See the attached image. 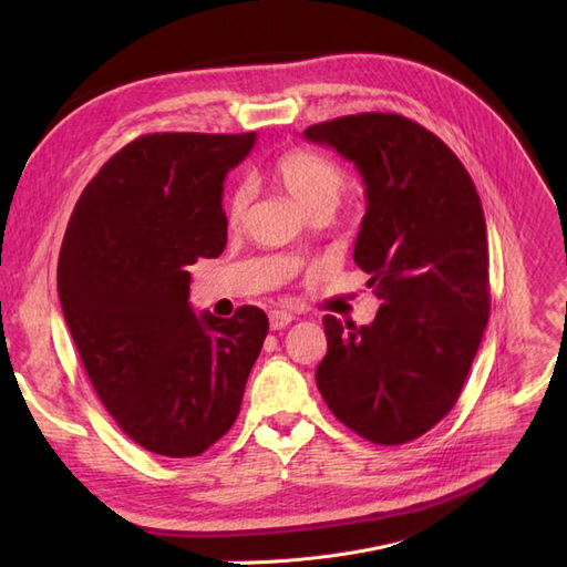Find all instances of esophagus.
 <instances>
[{"label": "esophagus", "instance_id": "34e87169", "mask_svg": "<svg viewBox=\"0 0 567 567\" xmlns=\"http://www.w3.org/2000/svg\"><path fill=\"white\" fill-rule=\"evenodd\" d=\"M290 321H293V315H290V312H284V310L269 312V326H271V331L286 329V326H288Z\"/></svg>", "mask_w": 567, "mask_h": 567}]
</instances>
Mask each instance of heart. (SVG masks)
Masks as SVG:
<instances>
[{
  "mask_svg": "<svg viewBox=\"0 0 567 567\" xmlns=\"http://www.w3.org/2000/svg\"><path fill=\"white\" fill-rule=\"evenodd\" d=\"M271 177L284 192L296 198L307 213L333 210L348 188V175L338 163L315 151H288L271 167ZM250 205V188L236 186L227 203L229 227L244 221Z\"/></svg>",
  "mask_w": 567,
  "mask_h": 567,
  "instance_id": "b5f03b06",
  "label": "heart"
}]
</instances>
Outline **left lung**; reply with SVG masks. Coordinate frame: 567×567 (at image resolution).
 Listing matches in <instances>:
<instances>
[{
	"label": "left lung",
	"mask_w": 567,
	"mask_h": 567,
	"mask_svg": "<svg viewBox=\"0 0 567 567\" xmlns=\"http://www.w3.org/2000/svg\"><path fill=\"white\" fill-rule=\"evenodd\" d=\"M364 179L354 262L381 310L369 326L326 315L317 388L333 416L375 444H404L450 414L489 317L483 203L433 132L398 113L307 127Z\"/></svg>",
	"instance_id": "left-lung-1"
}]
</instances>
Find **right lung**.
<instances>
[{"mask_svg":"<svg viewBox=\"0 0 567 567\" xmlns=\"http://www.w3.org/2000/svg\"><path fill=\"white\" fill-rule=\"evenodd\" d=\"M252 144L255 132L144 134L99 169L68 221L65 323L99 400L153 454L198 456L229 431L269 331L260 307L221 319L188 302V265L227 246L221 184Z\"/></svg>","mask_w":567,"mask_h":567,"instance_id":"right-lung-1","label":"right lung"}]
</instances>
